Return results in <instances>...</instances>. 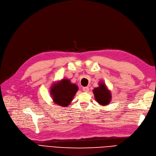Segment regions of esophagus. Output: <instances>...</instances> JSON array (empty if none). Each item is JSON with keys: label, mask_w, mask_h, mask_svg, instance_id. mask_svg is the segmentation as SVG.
<instances>
[{"label": "esophagus", "mask_w": 156, "mask_h": 156, "mask_svg": "<svg viewBox=\"0 0 156 156\" xmlns=\"http://www.w3.org/2000/svg\"><path fill=\"white\" fill-rule=\"evenodd\" d=\"M82 89H83V91L84 92H88L89 90V89L88 87H83L82 88Z\"/></svg>", "instance_id": "34e87169"}]
</instances>
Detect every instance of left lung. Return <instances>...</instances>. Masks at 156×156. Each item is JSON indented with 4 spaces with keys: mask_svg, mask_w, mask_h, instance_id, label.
<instances>
[{
    "mask_svg": "<svg viewBox=\"0 0 156 156\" xmlns=\"http://www.w3.org/2000/svg\"><path fill=\"white\" fill-rule=\"evenodd\" d=\"M93 92L96 101L101 105H108L112 100V93L103 82L98 83V87H95Z\"/></svg>",
    "mask_w": 156,
    "mask_h": 156,
    "instance_id": "left-lung-1",
    "label": "left lung"
}]
</instances>
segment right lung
<instances>
[{"label": "right lung", "mask_w": 156, "mask_h": 156, "mask_svg": "<svg viewBox=\"0 0 156 156\" xmlns=\"http://www.w3.org/2000/svg\"><path fill=\"white\" fill-rule=\"evenodd\" d=\"M78 90V85L75 83H72L71 80L62 79L52 84L50 93L54 104L65 108L71 103Z\"/></svg>", "instance_id": "right-lung-1"}]
</instances>
